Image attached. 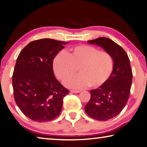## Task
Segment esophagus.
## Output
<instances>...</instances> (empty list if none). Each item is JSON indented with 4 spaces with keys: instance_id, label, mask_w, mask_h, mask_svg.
<instances>
[{
    "instance_id": "34e87169",
    "label": "esophagus",
    "mask_w": 147,
    "mask_h": 147,
    "mask_svg": "<svg viewBox=\"0 0 147 147\" xmlns=\"http://www.w3.org/2000/svg\"><path fill=\"white\" fill-rule=\"evenodd\" d=\"M71 93H78L80 92V90H71L70 91Z\"/></svg>"
}]
</instances>
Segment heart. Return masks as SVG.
Listing matches in <instances>:
<instances>
[{
    "instance_id": "1",
    "label": "heart",
    "mask_w": 147,
    "mask_h": 147,
    "mask_svg": "<svg viewBox=\"0 0 147 147\" xmlns=\"http://www.w3.org/2000/svg\"><path fill=\"white\" fill-rule=\"evenodd\" d=\"M54 73L62 82L69 80L65 85L73 89H82L89 86L97 88L108 80L113 73L114 61L108 52L100 51L96 47L80 45L69 49L67 53L60 51L53 61Z\"/></svg>"
}]
</instances>
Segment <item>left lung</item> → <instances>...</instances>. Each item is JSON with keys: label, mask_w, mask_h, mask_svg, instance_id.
Returning <instances> with one entry per match:
<instances>
[{"label": "left lung", "mask_w": 147, "mask_h": 147, "mask_svg": "<svg viewBox=\"0 0 147 147\" xmlns=\"http://www.w3.org/2000/svg\"><path fill=\"white\" fill-rule=\"evenodd\" d=\"M88 42L101 47L113 58L111 76L104 85L90 91L91 98L85 106L86 113L91 118L108 121L120 113L128 100L132 82L130 59L124 50L110 39L98 38Z\"/></svg>", "instance_id": "8db88e82"}]
</instances>
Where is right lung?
I'll list each match as a JSON object with an SVG mask.
<instances>
[{
    "label": "right lung",
    "instance_id": "obj_1",
    "mask_svg": "<svg viewBox=\"0 0 147 147\" xmlns=\"http://www.w3.org/2000/svg\"><path fill=\"white\" fill-rule=\"evenodd\" d=\"M67 43L47 38L33 41L17 59L12 76L15 101L32 120L49 121L61 112L69 91L54 76L53 61Z\"/></svg>",
    "mask_w": 147,
    "mask_h": 147
}]
</instances>
